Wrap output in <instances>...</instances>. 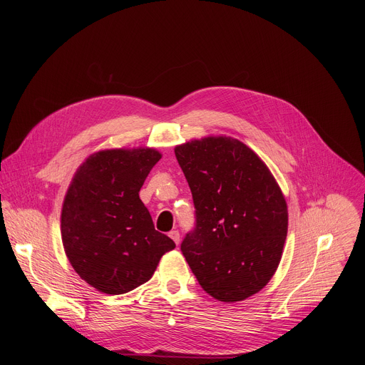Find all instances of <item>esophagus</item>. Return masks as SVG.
<instances>
[{
    "mask_svg": "<svg viewBox=\"0 0 365 365\" xmlns=\"http://www.w3.org/2000/svg\"><path fill=\"white\" fill-rule=\"evenodd\" d=\"M169 237L175 241L176 245H179V242H180V234H179V231H176V230L170 231V232H169Z\"/></svg>",
    "mask_w": 365,
    "mask_h": 365,
    "instance_id": "1",
    "label": "esophagus"
}]
</instances>
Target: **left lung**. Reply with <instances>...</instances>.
<instances>
[{"mask_svg":"<svg viewBox=\"0 0 365 365\" xmlns=\"http://www.w3.org/2000/svg\"><path fill=\"white\" fill-rule=\"evenodd\" d=\"M196 228L180 250L202 289L241 302L274 276L287 235V203L267 165L242 141L207 135L175 147Z\"/></svg>","mask_w":365,"mask_h":365,"instance_id":"obj_1","label":"left lung"}]
</instances>
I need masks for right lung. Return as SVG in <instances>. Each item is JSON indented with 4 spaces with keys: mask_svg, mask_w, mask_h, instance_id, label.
Masks as SVG:
<instances>
[{
    "mask_svg": "<svg viewBox=\"0 0 365 365\" xmlns=\"http://www.w3.org/2000/svg\"><path fill=\"white\" fill-rule=\"evenodd\" d=\"M162 159L153 147L99 150L78 168L62 205V242L73 270L101 293L148 282L176 245L155 231L140 189Z\"/></svg>",
    "mask_w": 365,
    "mask_h": 365,
    "instance_id": "right-lung-1",
    "label": "right lung"
}]
</instances>
